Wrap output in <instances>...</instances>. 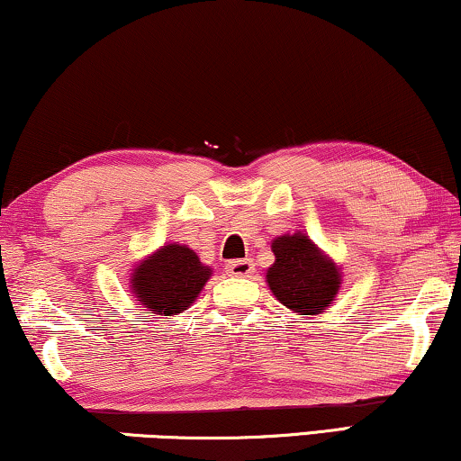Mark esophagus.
<instances>
[{"label": "esophagus", "mask_w": 461, "mask_h": 461, "mask_svg": "<svg viewBox=\"0 0 461 461\" xmlns=\"http://www.w3.org/2000/svg\"><path fill=\"white\" fill-rule=\"evenodd\" d=\"M226 270H229V275H232V276H251L256 270V264L245 258V260L229 262L226 264Z\"/></svg>", "instance_id": "esophagus-1"}]
</instances>
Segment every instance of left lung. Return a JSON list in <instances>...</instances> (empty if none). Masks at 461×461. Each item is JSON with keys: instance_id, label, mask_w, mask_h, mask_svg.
I'll list each match as a JSON object with an SVG mask.
<instances>
[{"instance_id": "8db88e82", "label": "left lung", "mask_w": 461, "mask_h": 461, "mask_svg": "<svg viewBox=\"0 0 461 461\" xmlns=\"http://www.w3.org/2000/svg\"><path fill=\"white\" fill-rule=\"evenodd\" d=\"M275 264L267 270L270 292L298 314H321L333 304L342 273L304 232L276 237Z\"/></svg>"}]
</instances>
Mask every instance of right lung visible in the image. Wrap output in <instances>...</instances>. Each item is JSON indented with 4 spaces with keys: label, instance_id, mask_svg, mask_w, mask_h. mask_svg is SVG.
Masks as SVG:
<instances>
[{
    "label": "right lung",
    "instance_id": "obj_1",
    "mask_svg": "<svg viewBox=\"0 0 461 461\" xmlns=\"http://www.w3.org/2000/svg\"><path fill=\"white\" fill-rule=\"evenodd\" d=\"M210 276L212 268L203 267L191 248L167 243L138 264L130 287L144 308L172 317L199 298Z\"/></svg>",
    "mask_w": 461,
    "mask_h": 461
}]
</instances>
